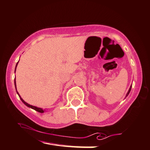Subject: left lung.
Returning <instances> with one entry per match:
<instances>
[{
  "mask_svg": "<svg viewBox=\"0 0 150 150\" xmlns=\"http://www.w3.org/2000/svg\"><path fill=\"white\" fill-rule=\"evenodd\" d=\"M131 87H132V86H130V88H129V91H128V92H127V95H126V97L128 96V95H129V94L130 93V90H131Z\"/></svg>",
  "mask_w": 150,
  "mask_h": 150,
  "instance_id": "left-lung-1",
  "label": "left lung"
}]
</instances>
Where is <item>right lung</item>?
Returning a JSON list of instances; mask_svg holds the SVG:
<instances>
[{"mask_svg":"<svg viewBox=\"0 0 150 150\" xmlns=\"http://www.w3.org/2000/svg\"><path fill=\"white\" fill-rule=\"evenodd\" d=\"M18 62L17 64H16V68H15V72H16V67H17V66H18ZM14 84H15V87H16V92H17V94H18V96H19V97H20V98L21 99V101H22V102L24 103V104L25 105H26L27 106H28V107H29V108H31V109H33V110H35V111H38V112H39V113H44L45 112V110H43L42 108H37V107H36V106H33V105H30V104H29V103H28L27 102H25V101H24V100L21 98V96H20V95L19 94V93H18V92L17 91V89H16V77H15V79H14Z\"/></svg>","mask_w":150,"mask_h":150,"instance_id":"1","label":"right lung"}]
</instances>
